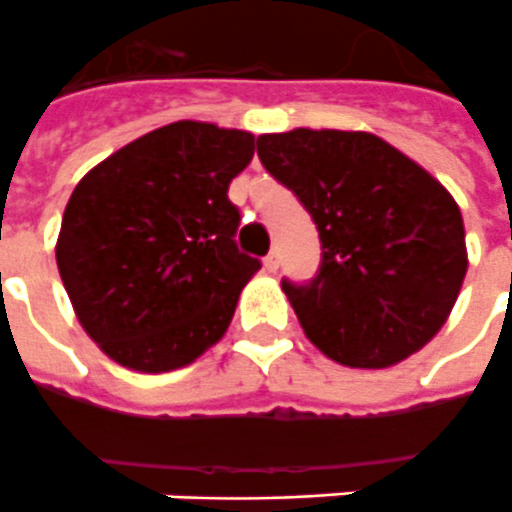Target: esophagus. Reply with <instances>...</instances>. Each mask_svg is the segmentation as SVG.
Here are the masks:
<instances>
[{
    "mask_svg": "<svg viewBox=\"0 0 512 512\" xmlns=\"http://www.w3.org/2000/svg\"><path fill=\"white\" fill-rule=\"evenodd\" d=\"M263 266H266V271L274 274L276 268H279V249H271V252H268L266 260H263Z\"/></svg>",
    "mask_w": 512,
    "mask_h": 512,
    "instance_id": "esophagus-1",
    "label": "esophagus"
}]
</instances>
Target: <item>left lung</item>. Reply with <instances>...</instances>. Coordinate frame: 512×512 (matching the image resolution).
I'll use <instances>...</instances> for the list:
<instances>
[{
  "label": "left lung",
  "instance_id": "8db88e82",
  "mask_svg": "<svg viewBox=\"0 0 512 512\" xmlns=\"http://www.w3.org/2000/svg\"><path fill=\"white\" fill-rule=\"evenodd\" d=\"M257 157L320 233V268L282 279L314 347L352 369H382L445 325L467 274L456 200L372 132L293 130L257 138Z\"/></svg>",
  "mask_w": 512,
  "mask_h": 512
}]
</instances>
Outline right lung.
<instances>
[{
    "label": "right lung",
    "mask_w": 512,
    "mask_h": 512,
    "mask_svg": "<svg viewBox=\"0 0 512 512\" xmlns=\"http://www.w3.org/2000/svg\"><path fill=\"white\" fill-rule=\"evenodd\" d=\"M255 135L176 121L81 179L64 208L56 266L78 320L113 361L170 372L217 344L260 260L238 252L227 187Z\"/></svg>",
    "instance_id": "obj_1"
}]
</instances>
